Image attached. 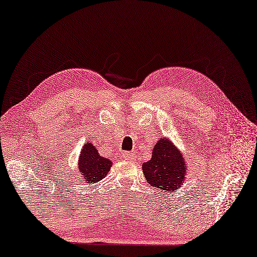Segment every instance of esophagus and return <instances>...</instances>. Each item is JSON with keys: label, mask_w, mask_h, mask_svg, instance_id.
Segmentation results:
<instances>
[{"label": "esophagus", "mask_w": 257, "mask_h": 257, "mask_svg": "<svg viewBox=\"0 0 257 257\" xmlns=\"http://www.w3.org/2000/svg\"><path fill=\"white\" fill-rule=\"evenodd\" d=\"M122 157H123V159H125V160H130V161H132V160H135V154L133 153V152H124L123 154H122Z\"/></svg>", "instance_id": "1"}]
</instances>
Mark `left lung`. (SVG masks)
I'll list each match as a JSON object with an SVG mask.
<instances>
[{"mask_svg": "<svg viewBox=\"0 0 257 257\" xmlns=\"http://www.w3.org/2000/svg\"><path fill=\"white\" fill-rule=\"evenodd\" d=\"M142 169L147 182L164 193L178 191L187 176L184 155L165 136L156 143L152 159L144 162Z\"/></svg>", "mask_w": 257, "mask_h": 257, "instance_id": "left-lung-1", "label": "left lung"}]
</instances>
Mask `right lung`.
<instances>
[{"label":"right lung","instance_id":"add662e5","mask_svg":"<svg viewBox=\"0 0 257 257\" xmlns=\"http://www.w3.org/2000/svg\"><path fill=\"white\" fill-rule=\"evenodd\" d=\"M112 162L100 156L91 142H86L78 158V172L86 183H97L110 171ZM81 181V180H80Z\"/></svg>","mask_w":257,"mask_h":257}]
</instances>
